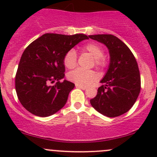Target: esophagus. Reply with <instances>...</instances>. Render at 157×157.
Returning a JSON list of instances; mask_svg holds the SVG:
<instances>
[{"instance_id": "34e87169", "label": "esophagus", "mask_w": 157, "mask_h": 157, "mask_svg": "<svg viewBox=\"0 0 157 157\" xmlns=\"http://www.w3.org/2000/svg\"><path fill=\"white\" fill-rule=\"evenodd\" d=\"M76 87L77 88H80V89H82V90H86V86H83V85H80V84H77V83H76Z\"/></svg>"}]
</instances>
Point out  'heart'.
Instances as JSON below:
<instances>
[{"mask_svg":"<svg viewBox=\"0 0 157 157\" xmlns=\"http://www.w3.org/2000/svg\"><path fill=\"white\" fill-rule=\"evenodd\" d=\"M83 50L88 52L95 59V64L96 66L102 67L105 64V60L103 58V51L99 45L96 42H90L83 47ZM64 64L66 67L74 68L77 64V54L74 49L68 51L64 58ZM67 78L71 81L74 82L80 85H90L96 80L97 75L93 71H82L76 69L71 71L67 75Z\"/></svg>","mask_w":157,"mask_h":157,"instance_id":"heart-1","label":"heart"}]
</instances>
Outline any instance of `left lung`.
<instances>
[{"mask_svg":"<svg viewBox=\"0 0 157 157\" xmlns=\"http://www.w3.org/2000/svg\"><path fill=\"white\" fill-rule=\"evenodd\" d=\"M90 39L108 48L110 61L100 80L96 97L90 104L97 112L109 118L119 116L131 109L140 91L138 65L129 48L113 35H92Z\"/></svg>","mask_w":157,"mask_h":157,"instance_id":"8db88e82","label":"left lung"}]
</instances>
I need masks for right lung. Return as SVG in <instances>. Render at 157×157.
<instances>
[{"mask_svg":"<svg viewBox=\"0 0 157 157\" xmlns=\"http://www.w3.org/2000/svg\"><path fill=\"white\" fill-rule=\"evenodd\" d=\"M84 34L73 36L46 33L33 41L20 58L15 78V87L20 103L30 113L48 117L66 104L75 85L64 77L66 53L81 41ZM57 81L52 86L51 83Z\"/></svg>","mask_w":157,"mask_h":157,"instance_id":"right-lung-1","label":"right lung"}]
</instances>
